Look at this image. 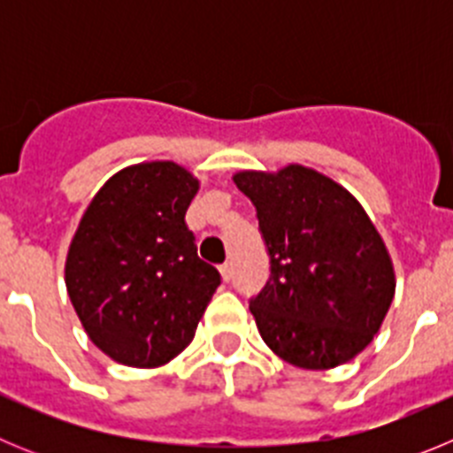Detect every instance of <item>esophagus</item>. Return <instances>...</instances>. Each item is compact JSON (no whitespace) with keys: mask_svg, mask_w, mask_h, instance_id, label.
Returning <instances> with one entry per match:
<instances>
[{"mask_svg":"<svg viewBox=\"0 0 453 453\" xmlns=\"http://www.w3.org/2000/svg\"><path fill=\"white\" fill-rule=\"evenodd\" d=\"M219 274H222L224 281H231V276H234V265H231V263H222V265H219Z\"/></svg>","mask_w":453,"mask_h":453,"instance_id":"esophagus-1","label":"esophagus"}]
</instances>
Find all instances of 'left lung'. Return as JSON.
I'll return each instance as SVG.
<instances>
[{
  "mask_svg": "<svg viewBox=\"0 0 453 453\" xmlns=\"http://www.w3.org/2000/svg\"><path fill=\"white\" fill-rule=\"evenodd\" d=\"M256 206L270 279L250 302L265 345L303 370L351 361L395 297L390 254L349 190L303 165L238 172Z\"/></svg>",
  "mask_w": 453,
  "mask_h": 453,
  "instance_id": "obj_1",
  "label": "left lung"
}]
</instances>
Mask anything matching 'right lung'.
Wrapping results in <instances>:
<instances>
[{
  "instance_id": "1",
  "label": "right lung",
  "mask_w": 453,
  "mask_h": 453,
  "mask_svg": "<svg viewBox=\"0 0 453 453\" xmlns=\"http://www.w3.org/2000/svg\"><path fill=\"white\" fill-rule=\"evenodd\" d=\"M199 181L172 161L124 167L86 208L65 286L88 338L113 361L158 367L181 354L219 286L186 211Z\"/></svg>"
}]
</instances>
